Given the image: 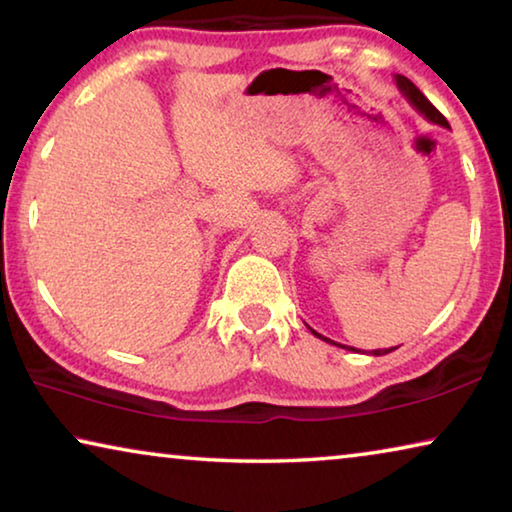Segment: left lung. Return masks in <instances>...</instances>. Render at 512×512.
Returning a JSON list of instances; mask_svg holds the SVG:
<instances>
[{"label":"left lung","mask_w":512,"mask_h":512,"mask_svg":"<svg viewBox=\"0 0 512 512\" xmlns=\"http://www.w3.org/2000/svg\"><path fill=\"white\" fill-rule=\"evenodd\" d=\"M395 83H397V90H400L402 94H404V99L411 103V106L420 112V115L424 117V119H429L431 124H438V126H443V128H449V124H447V119L440 115V112L431 106V101L424 97V94L415 88V85L406 79V76H402V74H395ZM311 329V327H309ZM311 334L314 336H318V339H323V341H327V343H334V341H329V339H325L323 334H318L316 329H311ZM336 345V343H334ZM339 348H345V350H352V352H357L354 348H348V345H339ZM395 348H388V350H372V354H375V357H381V354H388V352H393Z\"/></svg>","instance_id":"obj_1"}]
</instances>
